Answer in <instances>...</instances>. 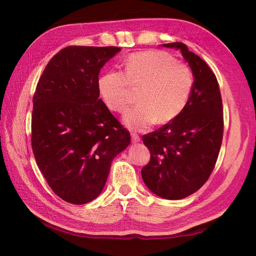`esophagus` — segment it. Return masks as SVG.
I'll return each mask as SVG.
<instances>
[{
  "mask_svg": "<svg viewBox=\"0 0 256 256\" xmlns=\"http://www.w3.org/2000/svg\"><path fill=\"white\" fill-rule=\"evenodd\" d=\"M131 138H132V142L133 143H138V142H140V138L138 136V134H135V133H131Z\"/></svg>",
  "mask_w": 256,
  "mask_h": 256,
  "instance_id": "1",
  "label": "esophagus"
}]
</instances>
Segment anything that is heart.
Wrapping results in <instances>:
<instances>
[{"instance_id": "heart-1", "label": "heart", "mask_w": 256, "mask_h": 256, "mask_svg": "<svg viewBox=\"0 0 256 256\" xmlns=\"http://www.w3.org/2000/svg\"><path fill=\"white\" fill-rule=\"evenodd\" d=\"M194 74L160 50L134 52L121 70H108L98 81L101 99L110 110L123 113L132 103V88L140 89V106L124 116L134 131H145L156 121L165 124L176 118L187 106L194 88Z\"/></svg>"}]
</instances>
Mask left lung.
Masks as SVG:
<instances>
[{
  "label": "left lung",
  "instance_id": "1",
  "mask_svg": "<svg viewBox=\"0 0 256 256\" xmlns=\"http://www.w3.org/2000/svg\"><path fill=\"white\" fill-rule=\"evenodd\" d=\"M162 46L182 52L194 82L182 112L143 136L150 160L142 178L152 192L178 200L202 187L214 170L224 136V108L218 80L206 62L182 42Z\"/></svg>",
  "mask_w": 256,
  "mask_h": 256
}]
</instances>
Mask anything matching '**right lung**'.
I'll use <instances>...</instances> for the list:
<instances>
[{"mask_svg": "<svg viewBox=\"0 0 256 256\" xmlns=\"http://www.w3.org/2000/svg\"><path fill=\"white\" fill-rule=\"evenodd\" d=\"M120 50L64 48L47 64L32 96V153L52 192L69 204L96 199L113 158L131 143L98 89L101 68Z\"/></svg>", "mask_w": 256, "mask_h": 256, "instance_id": "right-lung-1", "label": "right lung"}]
</instances>
